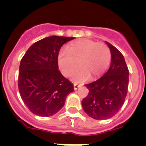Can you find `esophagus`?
Wrapping results in <instances>:
<instances>
[{"mask_svg":"<svg viewBox=\"0 0 146 146\" xmlns=\"http://www.w3.org/2000/svg\"><path fill=\"white\" fill-rule=\"evenodd\" d=\"M73 86H74V90H77L80 86L77 84H73Z\"/></svg>","mask_w":146,"mask_h":146,"instance_id":"obj_1","label":"esophagus"}]
</instances>
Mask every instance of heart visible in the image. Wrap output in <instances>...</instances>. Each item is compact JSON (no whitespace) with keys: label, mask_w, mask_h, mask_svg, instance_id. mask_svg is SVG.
Masks as SVG:
<instances>
[{"label":"heart","mask_w":146,"mask_h":146,"mask_svg":"<svg viewBox=\"0 0 146 146\" xmlns=\"http://www.w3.org/2000/svg\"><path fill=\"white\" fill-rule=\"evenodd\" d=\"M58 65L62 74L68 76L77 67L70 78L75 82H84L91 76L95 79L108 68L111 61V53L107 45L89 39H81L68 46V51L59 52Z\"/></svg>","instance_id":"b5f03b06"}]
</instances>
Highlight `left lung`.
Here are the masks:
<instances>
[{
	"instance_id": "1",
	"label": "left lung",
	"mask_w": 146,
	"mask_h": 146,
	"mask_svg": "<svg viewBox=\"0 0 146 146\" xmlns=\"http://www.w3.org/2000/svg\"><path fill=\"white\" fill-rule=\"evenodd\" d=\"M111 53V62L103 76L85 86L89 94L81 102L84 111L96 120L113 117L122 107L127 94L129 70L122 54L106 41Z\"/></svg>"
}]
</instances>
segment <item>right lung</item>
Listing matches in <instances>:
<instances>
[{
    "instance_id": "add662e5",
    "label": "right lung",
    "mask_w": 146,
    "mask_h": 146,
    "mask_svg": "<svg viewBox=\"0 0 146 146\" xmlns=\"http://www.w3.org/2000/svg\"><path fill=\"white\" fill-rule=\"evenodd\" d=\"M73 37L52 35L35 42L27 49L19 65L18 87L21 98L33 113L48 117L65 105L73 84L58 70L60 48Z\"/></svg>"
}]
</instances>
